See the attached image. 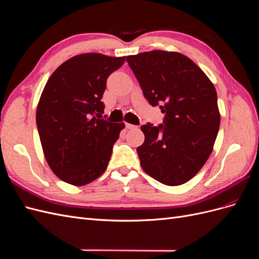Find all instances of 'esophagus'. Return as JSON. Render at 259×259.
I'll use <instances>...</instances> for the list:
<instances>
[{"mask_svg":"<svg viewBox=\"0 0 259 259\" xmlns=\"http://www.w3.org/2000/svg\"><path fill=\"white\" fill-rule=\"evenodd\" d=\"M125 127H126L127 130H133V128H136L137 126H135V125H132L130 123H125Z\"/></svg>","mask_w":259,"mask_h":259,"instance_id":"34e87169","label":"esophagus"}]
</instances>
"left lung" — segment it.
<instances>
[{"label":"left lung","instance_id":"obj_1","mask_svg":"<svg viewBox=\"0 0 259 259\" xmlns=\"http://www.w3.org/2000/svg\"><path fill=\"white\" fill-rule=\"evenodd\" d=\"M126 61L149 104L160 105L165 113L159 126H142L140 165L164 185H183L213 151L221 125L215 86L199 66L177 52H145Z\"/></svg>","mask_w":259,"mask_h":259}]
</instances>
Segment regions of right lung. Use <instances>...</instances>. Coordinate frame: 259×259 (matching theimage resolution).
Returning a JSON list of instances; mask_svg holds the SVG:
<instances>
[{"instance_id": "1", "label": "right lung", "mask_w": 259, "mask_h": 259, "mask_svg": "<svg viewBox=\"0 0 259 259\" xmlns=\"http://www.w3.org/2000/svg\"><path fill=\"white\" fill-rule=\"evenodd\" d=\"M124 57L99 53L73 56L45 84L36 108V126L49 166L62 182L84 186L106 170L124 123L104 119L101 98L108 76Z\"/></svg>"}]
</instances>
